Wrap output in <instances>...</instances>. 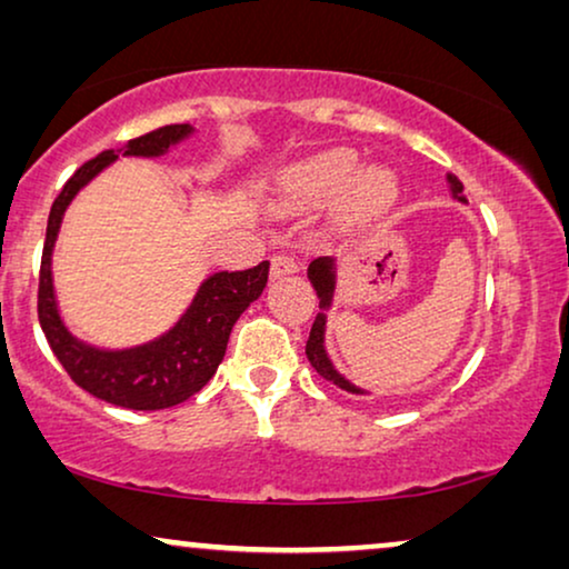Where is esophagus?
I'll return each mask as SVG.
<instances>
[{
  "instance_id": "esophagus-1",
  "label": "esophagus",
  "mask_w": 569,
  "mask_h": 569,
  "mask_svg": "<svg viewBox=\"0 0 569 569\" xmlns=\"http://www.w3.org/2000/svg\"><path fill=\"white\" fill-rule=\"evenodd\" d=\"M298 261H295V256L290 253H277L274 259H271V279H284V277H292L298 274Z\"/></svg>"
}]
</instances>
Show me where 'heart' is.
Here are the masks:
<instances>
[{
    "label": "heart",
    "instance_id": "1",
    "mask_svg": "<svg viewBox=\"0 0 569 569\" xmlns=\"http://www.w3.org/2000/svg\"><path fill=\"white\" fill-rule=\"evenodd\" d=\"M352 152L333 150L300 162L282 176V193L292 204H326L345 193V212L368 222L383 217L399 199V178L383 166L362 168Z\"/></svg>",
    "mask_w": 569,
    "mask_h": 569
}]
</instances>
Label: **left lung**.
Here are the masks:
<instances>
[{
    "instance_id": "8db88e82",
    "label": "left lung",
    "mask_w": 569,
    "mask_h": 569,
    "mask_svg": "<svg viewBox=\"0 0 569 569\" xmlns=\"http://www.w3.org/2000/svg\"><path fill=\"white\" fill-rule=\"evenodd\" d=\"M448 189H450V193H453V199H458L461 204H466L463 183L450 173H448ZM337 271H339L337 259H331V256H321V259L310 261V267H308V279H310V284H313V290L318 295V308H321V313L316 316L313 329H310L306 355H308L310 365L316 368L318 376L329 380V383H333L347 393L365 396L368 391H365V388H360V386H355L349 378L341 376V372L337 370V365L331 362L329 352H326V323H329V310L333 306V295H337V277H339Z\"/></svg>"
}]
</instances>
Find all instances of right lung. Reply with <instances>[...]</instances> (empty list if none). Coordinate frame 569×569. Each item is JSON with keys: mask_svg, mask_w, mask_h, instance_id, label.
Masks as SVG:
<instances>
[{"mask_svg": "<svg viewBox=\"0 0 569 569\" xmlns=\"http://www.w3.org/2000/svg\"><path fill=\"white\" fill-rule=\"evenodd\" d=\"M193 134L191 123H173L127 142L123 150H106L77 170L53 201L46 228L41 279H38V321L69 378L84 391L113 407L158 411L183 403L199 393L220 368L232 326L253 300L261 298L269 279V261L246 271H217L199 284L191 306L158 339L127 349H100L77 339L59 313L53 290V246L61 220L77 193L92 178L121 158H162L170 147Z\"/></svg>", "mask_w": 569, "mask_h": 569, "instance_id": "obj_1", "label": "right lung"}]
</instances>
